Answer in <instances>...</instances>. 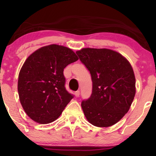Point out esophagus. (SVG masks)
<instances>
[{"label": "esophagus", "instance_id": "34e87169", "mask_svg": "<svg viewBox=\"0 0 156 156\" xmlns=\"http://www.w3.org/2000/svg\"><path fill=\"white\" fill-rule=\"evenodd\" d=\"M75 95H76V98H78V97H79V95H80L79 91H76V92H75Z\"/></svg>", "mask_w": 156, "mask_h": 156}]
</instances>
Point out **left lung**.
I'll return each mask as SVG.
<instances>
[{"label": "left lung", "instance_id": "1", "mask_svg": "<svg viewBox=\"0 0 156 156\" xmlns=\"http://www.w3.org/2000/svg\"><path fill=\"white\" fill-rule=\"evenodd\" d=\"M92 80L90 98L81 102L84 115L97 127L112 126L129 110L136 94L131 65L112 50L83 48L76 52Z\"/></svg>", "mask_w": 156, "mask_h": 156}]
</instances>
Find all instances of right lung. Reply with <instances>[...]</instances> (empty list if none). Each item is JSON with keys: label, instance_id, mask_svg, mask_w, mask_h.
Instances as JSON below:
<instances>
[{"label": "right lung", "instance_id": "1", "mask_svg": "<svg viewBox=\"0 0 156 156\" xmlns=\"http://www.w3.org/2000/svg\"><path fill=\"white\" fill-rule=\"evenodd\" d=\"M78 59L72 50L44 46L28 57L19 73L20 101L31 119L48 124L58 119L73 98L66 90L64 69Z\"/></svg>", "mask_w": 156, "mask_h": 156}]
</instances>
